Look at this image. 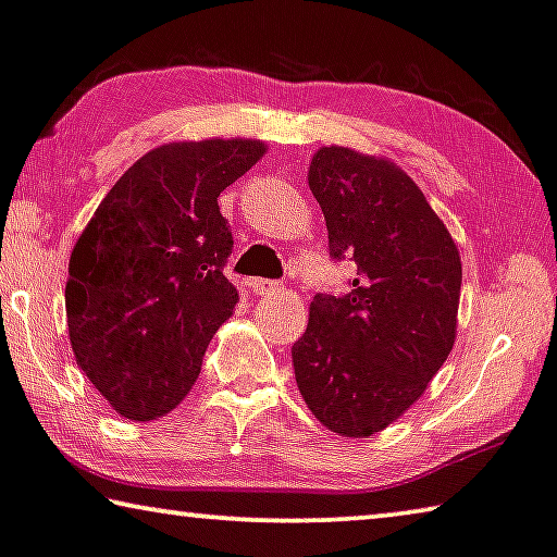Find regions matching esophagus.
<instances>
[{"mask_svg": "<svg viewBox=\"0 0 557 557\" xmlns=\"http://www.w3.org/2000/svg\"><path fill=\"white\" fill-rule=\"evenodd\" d=\"M250 287H252V293L260 295V297L285 293V285H282V282H277V280H252Z\"/></svg>", "mask_w": 557, "mask_h": 557, "instance_id": "esophagus-1", "label": "esophagus"}]
</instances>
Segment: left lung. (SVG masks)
Listing matches in <instances>:
<instances>
[{
  "instance_id": "8db88e82",
  "label": "left lung",
  "mask_w": 557,
  "mask_h": 557,
  "mask_svg": "<svg viewBox=\"0 0 557 557\" xmlns=\"http://www.w3.org/2000/svg\"><path fill=\"white\" fill-rule=\"evenodd\" d=\"M307 185L330 255L358 264L343 297L314 295L293 345L297 387L322 425L368 437L428 389L458 332L462 264L422 189L385 157L320 147Z\"/></svg>"
}]
</instances>
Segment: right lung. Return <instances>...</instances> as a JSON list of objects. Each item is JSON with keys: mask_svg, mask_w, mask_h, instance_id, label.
Wrapping results in <instances>:
<instances>
[{"mask_svg": "<svg viewBox=\"0 0 557 557\" xmlns=\"http://www.w3.org/2000/svg\"><path fill=\"white\" fill-rule=\"evenodd\" d=\"M264 152L243 137L154 147L114 182L74 245L72 352L122 418L147 422L180 405L232 318L239 295L222 272L232 232L218 197Z\"/></svg>", "mask_w": 557, "mask_h": 557, "instance_id": "obj_1", "label": "right lung"}]
</instances>
